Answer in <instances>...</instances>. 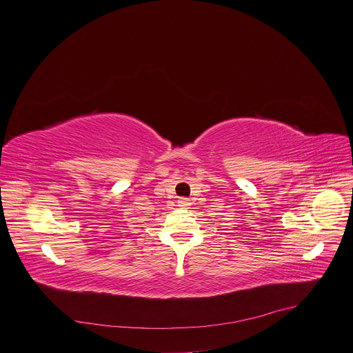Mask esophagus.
<instances>
[{
	"mask_svg": "<svg viewBox=\"0 0 353 353\" xmlns=\"http://www.w3.org/2000/svg\"><path fill=\"white\" fill-rule=\"evenodd\" d=\"M190 200L189 199H180L179 201H177V205L180 207V208H183V210H185V208H190Z\"/></svg>",
	"mask_w": 353,
	"mask_h": 353,
	"instance_id": "34e87169",
	"label": "esophagus"
}]
</instances>
